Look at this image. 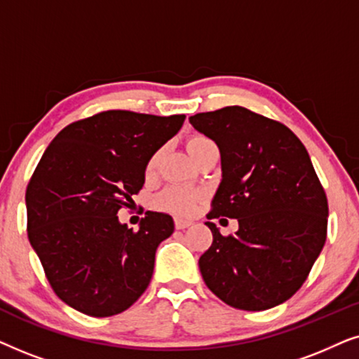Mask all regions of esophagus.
I'll use <instances>...</instances> for the list:
<instances>
[{"instance_id":"1","label":"esophagus","mask_w":359,"mask_h":359,"mask_svg":"<svg viewBox=\"0 0 359 359\" xmlns=\"http://www.w3.org/2000/svg\"><path fill=\"white\" fill-rule=\"evenodd\" d=\"M191 225L189 220H183V219H176L175 220V227L178 230H183V229H188Z\"/></svg>"}]
</instances>
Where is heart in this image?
<instances>
[{"mask_svg":"<svg viewBox=\"0 0 359 359\" xmlns=\"http://www.w3.org/2000/svg\"><path fill=\"white\" fill-rule=\"evenodd\" d=\"M209 144H212V140H209L208 137L204 135L191 137L188 144H186L191 158H194V156L198 155V151ZM156 161H158V154L151 156L149 163H147V175L154 173ZM199 199H201V194L196 193V191L180 188V186H171V188H166L163 193L158 194V198H156L155 203L160 209L168 210V212H173L176 215H183L184 217V215H191L194 212L199 204Z\"/></svg>","mask_w":359,"mask_h":359,"instance_id":"1","label":"heart"}]
</instances>
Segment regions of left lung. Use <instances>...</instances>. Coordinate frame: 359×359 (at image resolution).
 Masks as SVG:
<instances>
[{"label":"left lung","mask_w":359,"mask_h":359,"mask_svg":"<svg viewBox=\"0 0 359 359\" xmlns=\"http://www.w3.org/2000/svg\"><path fill=\"white\" fill-rule=\"evenodd\" d=\"M220 150L222 180L208 217L237 219L199 258L210 291L242 311L286 302L309 276L327 238V196L306 147L281 122L242 106L191 116Z\"/></svg>","instance_id":"1"}]
</instances>
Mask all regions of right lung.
<instances>
[{
    "instance_id": "right-lung-1",
    "label": "right lung",
    "mask_w": 359,
    "mask_h": 359,
    "mask_svg": "<svg viewBox=\"0 0 359 359\" xmlns=\"http://www.w3.org/2000/svg\"><path fill=\"white\" fill-rule=\"evenodd\" d=\"M184 119L100 112L67 126L43 151L26 191L27 237L52 289L70 307L116 316L149 286L173 219L147 210L134 232L117 212L142 189L149 160Z\"/></svg>"
}]
</instances>
